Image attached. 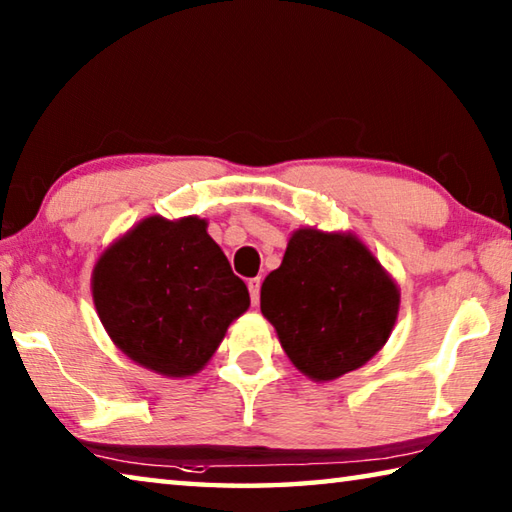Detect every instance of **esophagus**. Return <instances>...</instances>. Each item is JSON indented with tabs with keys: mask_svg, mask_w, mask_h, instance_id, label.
<instances>
[{
	"mask_svg": "<svg viewBox=\"0 0 512 512\" xmlns=\"http://www.w3.org/2000/svg\"><path fill=\"white\" fill-rule=\"evenodd\" d=\"M259 289H262V280H259V277H253V280L248 282V291H250V300H253V305L259 302Z\"/></svg>",
	"mask_w": 512,
	"mask_h": 512,
	"instance_id": "1",
	"label": "esophagus"
}]
</instances>
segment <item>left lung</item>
<instances>
[{"instance_id": "1", "label": "left lung", "mask_w": 512, "mask_h": 512, "mask_svg": "<svg viewBox=\"0 0 512 512\" xmlns=\"http://www.w3.org/2000/svg\"><path fill=\"white\" fill-rule=\"evenodd\" d=\"M259 305L293 366L314 381H332L384 348L400 289L350 232L300 228L264 280Z\"/></svg>"}]
</instances>
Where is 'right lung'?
Returning <instances> with one entry per match:
<instances>
[{"mask_svg":"<svg viewBox=\"0 0 512 512\" xmlns=\"http://www.w3.org/2000/svg\"><path fill=\"white\" fill-rule=\"evenodd\" d=\"M92 298L117 348L164 377L196 375L250 307L244 280L198 216L137 223L99 257Z\"/></svg>","mask_w":512,"mask_h":512,"instance_id":"obj_1","label":"right lung"}]
</instances>
